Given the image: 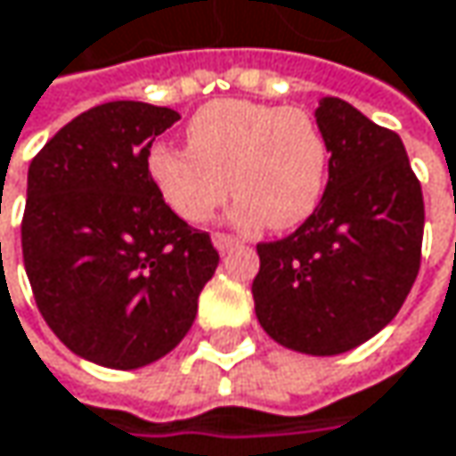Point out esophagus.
I'll return each mask as SVG.
<instances>
[{"label":"esophagus","instance_id":"esophagus-1","mask_svg":"<svg viewBox=\"0 0 456 456\" xmlns=\"http://www.w3.org/2000/svg\"><path fill=\"white\" fill-rule=\"evenodd\" d=\"M212 244L217 247V252H231V249H236L241 241H239L236 236H231V233H215V236H212Z\"/></svg>","mask_w":456,"mask_h":456}]
</instances>
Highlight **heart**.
Listing matches in <instances>:
<instances>
[{
  "mask_svg": "<svg viewBox=\"0 0 456 456\" xmlns=\"http://www.w3.org/2000/svg\"><path fill=\"white\" fill-rule=\"evenodd\" d=\"M189 149L151 146L146 170L165 204L186 223L215 217L228 194L233 223L286 231L305 223L325 194L328 142L302 107L223 99L186 128Z\"/></svg>",
  "mask_w": 456,
  "mask_h": 456,
  "instance_id": "heart-1",
  "label": "heart"
}]
</instances>
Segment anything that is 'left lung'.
Instances as JSON below:
<instances>
[{"mask_svg":"<svg viewBox=\"0 0 456 456\" xmlns=\"http://www.w3.org/2000/svg\"><path fill=\"white\" fill-rule=\"evenodd\" d=\"M314 120L330 151L325 194L291 236L256 244L252 294L273 341L330 357L402 310L420 270L426 207L394 131L336 96L320 102Z\"/></svg>","mask_w":456,"mask_h":456,"instance_id":"8db88e82","label":"left lung"}]
</instances>
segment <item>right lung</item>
I'll use <instances>...</instances> for the list:
<instances>
[{"mask_svg": "<svg viewBox=\"0 0 456 456\" xmlns=\"http://www.w3.org/2000/svg\"><path fill=\"white\" fill-rule=\"evenodd\" d=\"M181 115L107 102L60 128L28 167L23 262L33 299L78 357L136 370L189 333L220 262L209 233L154 189L151 142Z\"/></svg>", "mask_w": 456, "mask_h": 456, "instance_id": "right-lung-1", "label": "right lung"}]
</instances>
